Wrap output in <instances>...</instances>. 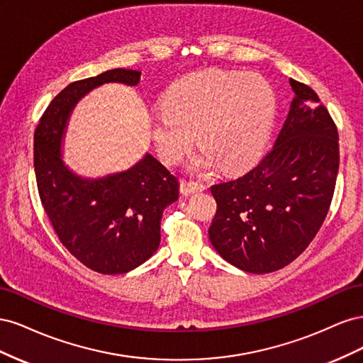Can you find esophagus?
<instances>
[{
    "mask_svg": "<svg viewBox=\"0 0 363 363\" xmlns=\"http://www.w3.org/2000/svg\"><path fill=\"white\" fill-rule=\"evenodd\" d=\"M206 189V186L200 182H192V180H182L180 182V191L184 195H191L195 192H201Z\"/></svg>",
    "mask_w": 363,
    "mask_h": 363,
    "instance_id": "esophagus-1",
    "label": "esophagus"
}]
</instances>
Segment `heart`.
Returning a JSON list of instances; mask_svg holds the SVG:
<instances>
[{
	"instance_id": "heart-1",
	"label": "heart",
	"mask_w": 363,
	"mask_h": 363,
	"mask_svg": "<svg viewBox=\"0 0 363 363\" xmlns=\"http://www.w3.org/2000/svg\"><path fill=\"white\" fill-rule=\"evenodd\" d=\"M164 112L151 118V136L160 157L180 162L195 133L203 151L191 162L192 171L216 163L238 171L255 162L265 148L276 113V95L257 74L206 71L191 74L164 95Z\"/></svg>"
}]
</instances>
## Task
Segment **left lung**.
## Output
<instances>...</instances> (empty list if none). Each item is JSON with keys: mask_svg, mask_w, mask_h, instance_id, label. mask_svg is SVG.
<instances>
[{"mask_svg": "<svg viewBox=\"0 0 363 363\" xmlns=\"http://www.w3.org/2000/svg\"><path fill=\"white\" fill-rule=\"evenodd\" d=\"M295 94L276 144L236 180L213 184L208 239L236 268L267 274L309 247L327 216L339 169L337 128L309 86Z\"/></svg>", "mask_w": 363, "mask_h": 363, "instance_id": "left-lung-1", "label": "left lung"}]
</instances>
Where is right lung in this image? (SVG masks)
Here are the masks:
<instances>
[{
  "mask_svg": "<svg viewBox=\"0 0 363 363\" xmlns=\"http://www.w3.org/2000/svg\"><path fill=\"white\" fill-rule=\"evenodd\" d=\"M140 72L116 68L74 82L54 96L35 131L38 191L60 242L84 267L124 274L160 244L163 211L179 199V180L151 155L124 172L83 179L62 160L60 144L77 101L96 86H136Z\"/></svg>",
  "mask_w": 363,
  "mask_h": 363,
  "instance_id": "add662e5",
  "label": "right lung"
}]
</instances>
